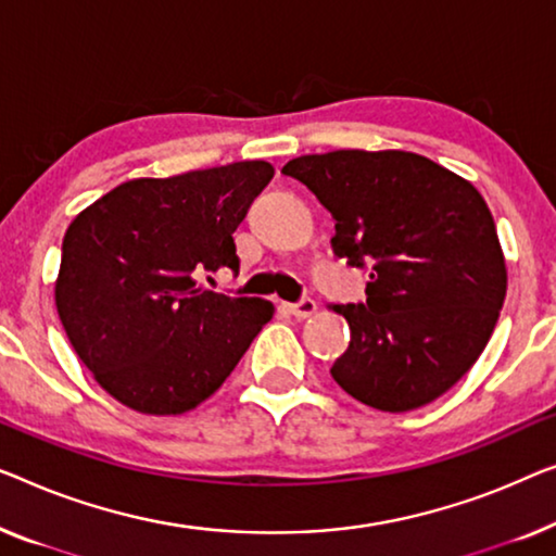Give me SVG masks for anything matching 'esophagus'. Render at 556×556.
Here are the masks:
<instances>
[{"instance_id": "esophagus-1", "label": "esophagus", "mask_w": 556, "mask_h": 556, "mask_svg": "<svg viewBox=\"0 0 556 556\" xmlns=\"http://www.w3.org/2000/svg\"><path fill=\"white\" fill-rule=\"evenodd\" d=\"M288 311H291V316H295V318H311V316H316V311H318V303L313 301V298H303V301H298V303H291L288 305Z\"/></svg>"}]
</instances>
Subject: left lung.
<instances>
[{
    "label": "left lung",
    "instance_id": "obj_1",
    "mask_svg": "<svg viewBox=\"0 0 556 556\" xmlns=\"http://www.w3.org/2000/svg\"><path fill=\"white\" fill-rule=\"evenodd\" d=\"M333 215V253L371 265L366 303L333 305L351 343L331 368L361 404L404 414L477 364L506 295V263L481 192L404 150H333L283 165Z\"/></svg>",
    "mask_w": 556,
    "mask_h": 556
}]
</instances>
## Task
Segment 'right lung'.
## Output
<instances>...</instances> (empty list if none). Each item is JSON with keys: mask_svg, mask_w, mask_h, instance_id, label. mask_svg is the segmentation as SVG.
<instances>
[{"mask_svg": "<svg viewBox=\"0 0 556 556\" xmlns=\"http://www.w3.org/2000/svg\"><path fill=\"white\" fill-rule=\"evenodd\" d=\"M273 178L245 160L117 185L70 223L54 303L72 349L112 399L150 416L211 399L273 318L200 273L238 270L232 232Z\"/></svg>", "mask_w": 556, "mask_h": 556, "instance_id": "1", "label": "right lung"}]
</instances>
